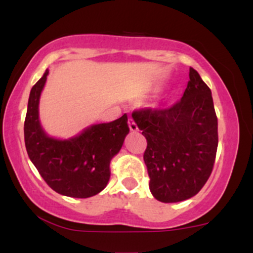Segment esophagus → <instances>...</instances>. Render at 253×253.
Returning <instances> with one entry per match:
<instances>
[{"instance_id": "1", "label": "esophagus", "mask_w": 253, "mask_h": 253, "mask_svg": "<svg viewBox=\"0 0 253 253\" xmlns=\"http://www.w3.org/2000/svg\"><path fill=\"white\" fill-rule=\"evenodd\" d=\"M128 126H129V129H131L132 132H136L137 129H138V127H137L136 122L133 121V119H128Z\"/></svg>"}]
</instances>
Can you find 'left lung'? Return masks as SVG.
<instances>
[{"label":"left lung","instance_id":"8db88e82","mask_svg":"<svg viewBox=\"0 0 253 253\" xmlns=\"http://www.w3.org/2000/svg\"><path fill=\"white\" fill-rule=\"evenodd\" d=\"M147 139L143 159L149 188L158 201L193 197L211 174L218 148V119L209 86L192 67L180 101L168 109L132 112Z\"/></svg>","mask_w":253,"mask_h":253}]
</instances>
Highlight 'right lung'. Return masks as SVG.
Returning a JSON list of instances; mask_svg holds the SVG:
<instances>
[{
  "mask_svg": "<svg viewBox=\"0 0 253 253\" xmlns=\"http://www.w3.org/2000/svg\"><path fill=\"white\" fill-rule=\"evenodd\" d=\"M48 70L30 90L24 121L28 155L45 182L57 193L88 198L106 187L110 162L128 134L127 115L109 124H98L70 139L47 136L39 121V100Z\"/></svg>",
  "mask_w": 253,
  "mask_h": 253,
  "instance_id": "1",
  "label": "right lung"
}]
</instances>
